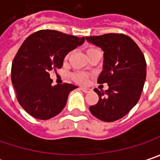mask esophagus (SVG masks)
Instances as JSON below:
<instances>
[{
    "label": "esophagus",
    "mask_w": 160,
    "mask_h": 160,
    "mask_svg": "<svg viewBox=\"0 0 160 160\" xmlns=\"http://www.w3.org/2000/svg\"><path fill=\"white\" fill-rule=\"evenodd\" d=\"M80 90H81L83 92H89L92 91L90 88H86V87H80Z\"/></svg>",
    "instance_id": "esophagus-1"
}]
</instances>
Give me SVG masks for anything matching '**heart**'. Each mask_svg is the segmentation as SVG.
Segmentation results:
<instances>
[{
  "mask_svg": "<svg viewBox=\"0 0 160 160\" xmlns=\"http://www.w3.org/2000/svg\"><path fill=\"white\" fill-rule=\"evenodd\" d=\"M97 49H98V48H96L94 47H89V48L86 49V53H87V55H89L90 53L97 50ZM70 56H71V53L68 52V53L65 56L64 60H65V61H68V60L69 59ZM70 77H71V79L74 80L75 82H77V83H79V84H86V83L88 82V80H89V75H88L87 73H85V72H82V71H75V72L71 73Z\"/></svg>",
  "mask_w": 160,
  "mask_h": 160,
  "instance_id": "b5f03b06",
  "label": "heart"
}]
</instances>
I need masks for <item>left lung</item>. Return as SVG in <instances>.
<instances>
[{"mask_svg":"<svg viewBox=\"0 0 160 160\" xmlns=\"http://www.w3.org/2000/svg\"><path fill=\"white\" fill-rule=\"evenodd\" d=\"M86 39L103 50V70L98 83H107L109 89L99 91L98 102L90 106L96 118L104 122L121 119L139 101L146 76L147 63L136 42L123 34L110 33Z\"/></svg>","mask_w":160,"mask_h":160,"instance_id":"left-lung-1","label":"left lung"}]
</instances>
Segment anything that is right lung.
<instances>
[{"instance_id":"1","label":"right lung","mask_w":160,"mask_h":160,"mask_svg":"<svg viewBox=\"0 0 160 160\" xmlns=\"http://www.w3.org/2000/svg\"><path fill=\"white\" fill-rule=\"evenodd\" d=\"M84 41L85 37L56 30L37 31L23 41L12 64V82L20 105L30 115L48 120L65 107L69 92L77 87L52 86L49 72L60 68L66 55Z\"/></svg>"}]
</instances>
